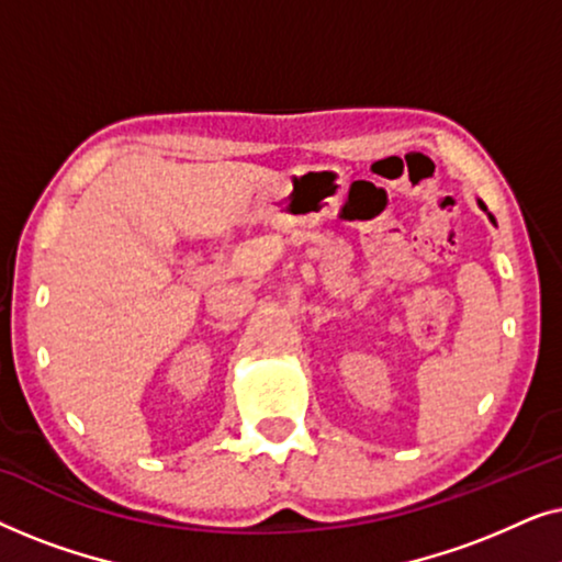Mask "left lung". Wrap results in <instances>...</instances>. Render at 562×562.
<instances>
[{
  "label": "left lung",
  "instance_id": "left-lung-1",
  "mask_svg": "<svg viewBox=\"0 0 562 562\" xmlns=\"http://www.w3.org/2000/svg\"><path fill=\"white\" fill-rule=\"evenodd\" d=\"M479 206H481V210H483V212H486V214H488V220H491V222H496V220H494V214H491V212L486 210V204H483V202H481V199H479Z\"/></svg>",
  "mask_w": 562,
  "mask_h": 562
}]
</instances>
